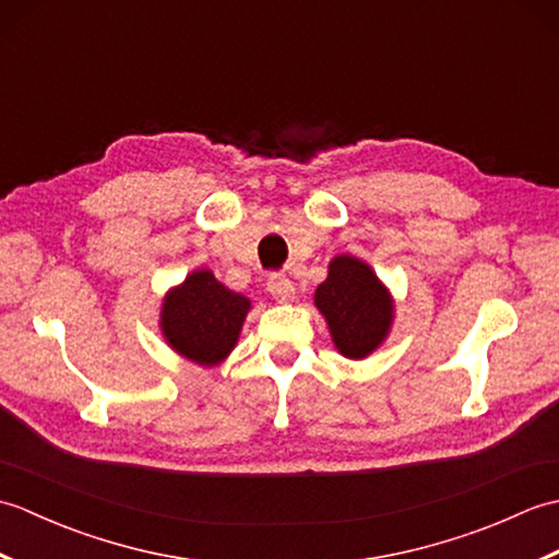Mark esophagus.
I'll use <instances>...</instances> for the list:
<instances>
[{
    "mask_svg": "<svg viewBox=\"0 0 559 559\" xmlns=\"http://www.w3.org/2000/svg\"><path fill=\"white\" fill-rule=\"evenodd\" d=\"M266 288H269V293L273 295V300L281 302V305H288V302L295 300V286H293V281L286 278V276H281V273H273V276H271L269 283H266Z\"/></svg>",
    "mask_w": 559,
    "mask_h": 559,
    "instance_id": "obj_1",
    "label": "esophagus"
}]
</instances>
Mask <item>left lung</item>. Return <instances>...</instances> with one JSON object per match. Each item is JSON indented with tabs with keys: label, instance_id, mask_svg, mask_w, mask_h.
<instances>
[{
	"label": "left lung",
	"instance_id": "1",
	"mask_svg": "<svg viewBox=\"0 0 559 559\" xmlns=\"http://www.w3.org/2000/svg\"><path fill=\"white\" fill-rule=\"evenodd\" d=\"M314 307L324 317L334 348L348 360L372 355L394 326L391 290L367 261L353 254L329 261L326 281L314 290Z\"/></svg>",
	"mask_w": 559,
	"mask_h": 559
}]
</instances>
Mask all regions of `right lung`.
<instances>
[{"instance_id":"right-lung-1","label":"right lung","mask_w":559,"mask_h":559,"mask_svg":"<svg viewBox=\"0 0 559 559\" xmlns=\"http://www.w3.org/2000/svg\"><path fill=\"white\" fill-rule=\"evenodd\" d=\"M252 300L225 288L209 269H194L165 293L160 334L185 360L201 367L221 365L240 338Z\"/></svg>"}]
</instances>
